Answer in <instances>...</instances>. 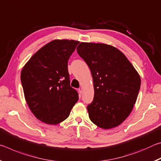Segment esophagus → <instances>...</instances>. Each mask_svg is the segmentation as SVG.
I'll return each mask as SVG.
<instances>
[{
  "label": "esophagus",
  "instance_id": "esophagus-1",
  "mask_svg": "<svg viewBox=\"0 0 161 161\" xmlns=\"http://www.w3.org/2000/svg\"><path fill=\"white\" fill-rule=\"evenodd\" d=\"M82 92H83V89L80 87V88H79V92H80V94H82Z\"/></svg>",
  "mask_w": 161,
  "mask_h": 161
}]
</instances>
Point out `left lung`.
<instances>
[{"label": "left lung", "instance_id": "left-lung-1", "mask_svg": "<svg viewBox=\"0 0 161 161\" xmlns=\"http://www.w3.org/2000/svg\"><path fill=\"white\" fill-rule=\"evenodd\" d=\"M77 53L90 69L94 97L87 106L91 121L102 129L121 124L133 109L141 78L126 57L113 46L81 42Z\"/></svg>", "mask_w": 161, "mask_h": 161}]
</instances>
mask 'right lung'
Returning a JSON list of instances; mask_svg holds the SVG:
<instances>
[{
    "mask_svg": "<svg viewBox=\"0 0 161 161\" xmlns=\"http://www.w3.org/2000/svg\"><path fill=\"white\" fill-rule=\"evenodd\" d=\"M79 43L53 40L40 49L22 69L26 102L36 118L45 124L63 121L78 101L77 91L70 86L67 66Z\"/></svg>",
    "mask_w": 161,
    "mask_h": 161,
    "instance_id": "add662e5",
    "label": "right lung"
}]
</instances>
